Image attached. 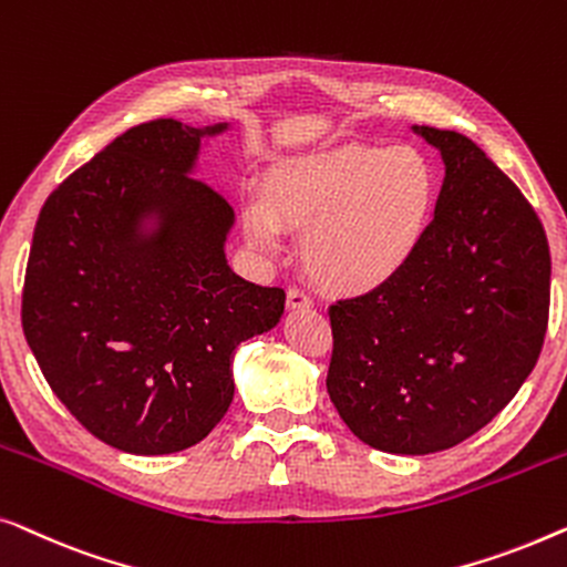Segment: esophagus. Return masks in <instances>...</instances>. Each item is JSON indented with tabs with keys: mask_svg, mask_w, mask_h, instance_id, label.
Instances as JSON below:
<instances>
[{
	"mask_svg": "<svg viewBox=\"0 0 567 567\" xmlns=\"http://www.w3.org/2000/svg\"><path fill=\"white\" fill-rule=\"evenodd\" d=\"M310 306H313V298H310L308 292H302L300 287H290V290H287V308H290V310H306Z\"/></svg>",
	"mask_w": 567,
	"mask_h": 567,
	"instance_id": "1",
	"label": "esophagus"
}]
</instances>
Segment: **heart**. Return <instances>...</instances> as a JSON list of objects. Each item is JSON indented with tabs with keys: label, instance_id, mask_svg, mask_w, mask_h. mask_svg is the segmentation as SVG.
<instances>
[{
	"label": "heart",
	"instance_id": "obj_1",
	"mask_svg": "<svg viewBox=\"0 0 567 567\" xmlns=\"http://www.w3.org/2000/svg\"><path fill=\"white\" fill-rule=\"evenodd\" d=\"M434 205L436 174L421 151L349 143L277 166L265 203L246 207L244 228L259 249H275L280 226L302 230L300 259L310 280L360 295L409 267Z\"/></svg>",
	"mask_w": 567,
	"mask_h": 567
}]
</instances>
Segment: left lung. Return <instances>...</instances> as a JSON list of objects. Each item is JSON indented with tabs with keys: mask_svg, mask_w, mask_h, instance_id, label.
<instances>
[{
	"mask_svg": "<svg viewBox=\"0 0 567 567\" xmlns=\"http://www.w3.org/2000/svg\"><path fill=\"white\" fill-rule=\"evenodd\" d=\"M446 174L395 280L331 306L326 390L364 444L450 450L498 416L545 344L549 246L522 189L467 135L421 125Z\"/></svg>",
	"mask_w": 567,
	"mask_h": 567,
	"instance_id": "obj_1",
	"label": "left lung"
}]
</instances>
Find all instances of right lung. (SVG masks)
<instances>
[{"mask_svg":"<svg viewBox=\"0 0 567 567\" xmlns=\"http://www.w3.org/2000/svg\"><path fill=\"white\" fill-rule=\"evenodd\" d=\"M205 131L141 123L79 166L38 215L22 331L92 436L131 454L203 442L234 401L230 360L277 326L282 287L230 272L226 197L193 177ZM146 214L159 218L140 234Z\"/></svg>","mask_w":567,"mask_h":567,"instance_id":"1","label":"right lung"}]
</instances>
